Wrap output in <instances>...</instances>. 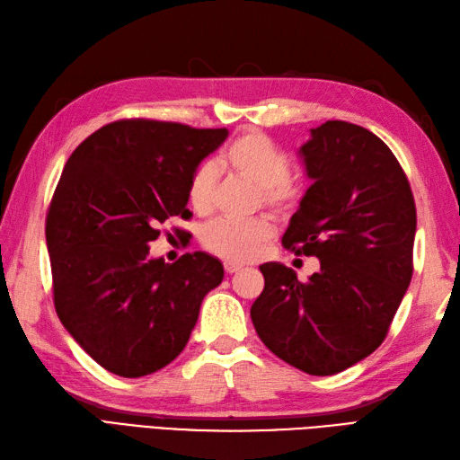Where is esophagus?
Wrapping results in <instances>:
<instances>
[{
	"label": "esophagus",
	"instance_id": "1",
	"mask_svg": "<svg viewBox=\"0 0 460 460\" xmlns=\"http://www.w3.org/2000/svg\"><path fill=\"white\" fill-rule=\"evenodd\" d=\"M223 268H226L227 274H234V272H239L243 266L241 264H234V262H226V264H223Z\"/></svg>",
	"mask_w": 460,
	"mask_h": 460
}]
</instances>
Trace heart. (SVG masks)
<instances>
[{"label":"heart","instance_id":"1","mask_svg":"<svg viewBox=\"0 0 460 460\" xmlns=\"http://www.w3.org/2000/svg\"><path fill=\"white\" fill-rule=\"evenodd\" d=\"M221 164L258 186L262 206L278 214H288L299 204L301 186L289 176L291 161L288 153L266 134L249 129L234 137L223 151ZM216 188L217 169L214 163H202L194 169L186 184V198L196 214H209L214 208ZM272 237L274 226L264 216L246 221L216 219L202 231L206 249L229 262L251 261Z\"/></svg>","mask_w":460,"mask_h":460}]
</instances>
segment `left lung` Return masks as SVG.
Returning a JSON list of instances; mask_svg holds the SVG:
<instances>
[{"instance_id": "obj_1", "label": "left lung", "mask_w": 460, "mask_h": 460, "mask_svg": "<svg viewBox=\"0 0 460 460\" xmlns=\"http://www.w3.org/2000/svg\"><path fill=\"white\" fill-rule=\"evenodd\" d=\"M299 155L313 184L281 243L321 270L299 281L284 264H262L251 319L279 359L324 376L383 344L414 270L416 204L393 151L361 126L313 128Z\"/></svg>"}]
</instances>
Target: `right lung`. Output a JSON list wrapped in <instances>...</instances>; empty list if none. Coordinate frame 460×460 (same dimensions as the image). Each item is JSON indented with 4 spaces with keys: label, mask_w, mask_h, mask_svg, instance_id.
<instances>
[{
    "label": "right lung",
    "mask_w": 460,
    "mask_h": 460,
    "mask_svg": "<svg viewBox=\"0 0 460 460\" xmlns=\"http://www.w3.org/2000/svg\"><path fill=\"white\" fill-rule=\"evenodd\" d=\"M229 132L176 122L118 120L67 159L46 216L54 305L66 331L107 371L136 379L184 349L199 305L223 279L211 254L149 258L186 184Z\"/></svg>",
    "instance_id": "obj_1"
}]
</instances>
